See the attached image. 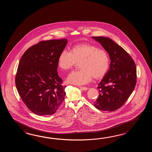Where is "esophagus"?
Instances as JSON below:
<instances>
[{"label":"esophagus","mask_w":152,"mask_h":152,"mask_svg":"<svg viewBox=\"0 0 152 152\" xmlns=\"http://www.w3.org/2000/svg\"><path fill=\"white\" fill-rule=\"evenodd\" d=\"M79 88H80L81 90H82L83 91H86L88 89L87 87H82V86H80V87H79Z\"/></svg>","instance_id":"esophagus-1"}]
</instances>
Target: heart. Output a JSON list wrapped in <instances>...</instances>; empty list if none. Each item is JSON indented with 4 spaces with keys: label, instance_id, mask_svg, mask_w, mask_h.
Returning <instances> with one entry per match:
<instances>
[{
    "label": "heart",
    "instance_id": "heart-1",
    "mask_svg": "<svg viewBox=\"0 0 152 152\" xmlns=\"http://www.w3.org/2000/svg\"><path fill=\"white\" fill-rule=\"evenodd\" d=\"M79 62L80 70L69 75L66 80L69 84L83 85L90 83L93 77L102 78L110 66L107 52L89 43L74 45L69 52L62 51L58 56V65L62 70L69 71Z\"/></svg>",
    "mask_w": 152,
    "mask_h": 152
}]
</instances>
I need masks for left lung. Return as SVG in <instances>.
<instances>
[{
    "mask_svg": "<svg viewBox=\"0 0 152 152\" xmlns=\"http://www.w3.org/2000/svg\"><path fill=\"white\" fill-rule=\"evenodd\" d=\"M99 42L110 56V69L98 84L99 95L94 102L99 110L113 111L122 107L136 83L135 62L129 54L111 39L92 37Z\"/></svg>",
    "mask_w": 152,
    "mask_h": 152,
    "instance_id": "8db88e82",
    "label": "left lung"
}]
</instances>
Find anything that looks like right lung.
I'll list each match as a JSON object with an SVG mask.
<instances>
[{"mask_svg": "<svg viewBox=\"0 0 152 152\" xmlns=\"http://www.w3.org/2000/svg\"><path fill=\"white\" fill-rule=\"evenodd\" d=\"M67 39L42 41L28 49L20 60L15 83L26 106L38 115L55 113L65 99L66 86L58 73V57Z\"/></svg>", "mask_w": 152, "mask_h": 152, "instance_id": "right-lung-1", "label": "right lung"}]
</instances>
